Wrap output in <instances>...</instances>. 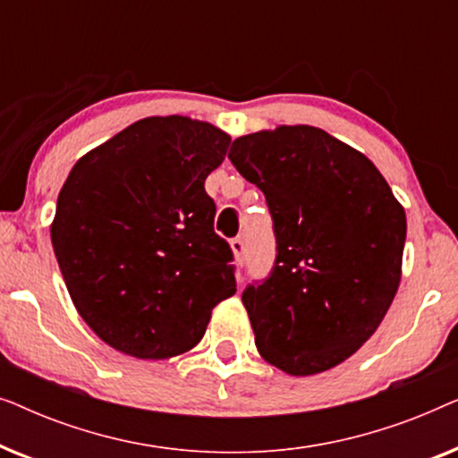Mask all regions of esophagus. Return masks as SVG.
<instances>
[{"label": "esophagus", "instance_id": "obj_1", "mask_svg": "<svg viewBox=\"0 0 458 458\" xmlns=\"http://www.w3.org/2000/svg\"><path fill=\"white\" fill-rule=\"evenodd\" d=\"M231 250H233L235 260L243 265V259H246V243H243L242 237H233V240H231Z\"/></svg>", "mask_w": 458, "mask_h": 458}]
</instances>
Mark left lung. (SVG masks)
<instances>
[{
	"instance_id": "8db88e82",
	"label": "left lung",
	"mask_w": 458,
	"mask_h": 458,
	"mask_svg": "<svg viewBox=\"0 0 458 458\" xmlns=\"http://www.w3.org/2000/svg\"><path fill=\"white\" fill-rule=\"evenodd\" d=\"M229 160L265 193L277 256L242 293L262 359L315 375L379 327L400 284L404 208L365 154L296 124L237 137Z\"/></svg>"
}]
</instances>
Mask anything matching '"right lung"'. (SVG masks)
Masks as SVG:
<instances>
[{
	"mask_svg": "<svg viewBox=\"0 0 458 458\" xmlns=\"http://www.w3.org/2000/svg\"><path fill=\"white\" fill-rule=\"evenodd\" d=\"M231 137L187 116H149L85 154L62 185L52 243L83 321L118 352L162 360L202 340L235 293L204 181Z\"/></svg>",
	"mask_w": 458,
	"mask_h": 458,
	"instance_id": "1",
	"label": "right lung"
}]
</instances>
